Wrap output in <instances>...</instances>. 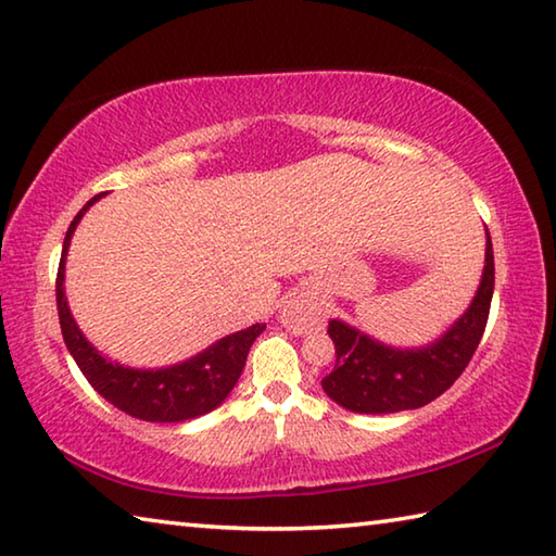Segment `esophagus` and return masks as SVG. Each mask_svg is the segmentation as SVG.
I'll list each match as a JSON object with an SVG mask.
<instances>
[{
    "instance_id": "esophagus-1",
    "label": "esophagus",
    "mask_w": 556,
    "mask_h": 556,
    "mask_svg": "<svg viewBox=\"0 0 556 556\" xmlns=\"http://www.w3.org/2000/svg\"><path fill=\"white\" fill-rule=\"evenodd\" d=\"M320 304L308 294H289L281 304V323L294 336H304L318 326Z\"/></svg>"
}]
</instances>
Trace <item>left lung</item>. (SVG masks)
Returning a JSON list of instances; mask_svg holds the SVG:
<instances>
[{"instance_id":"1","label":"left lung","mask_w":556,"mask_h":556,"mask_svg":"<svg viewBox=\"0 0 556 556\" xmlns=\"http://www.w3.org/2000/svg\"><path fill=\"white\" fill-rule=\"evenodd\" d=\"M493 279L489 236L486 267L469 311L426 350L383 348L345 323L330 320L328 336L336 342V367L323 377V391L355 413H399L428 406L459 379L477 352L486 330Z\"/></svg>"}]
</instances>
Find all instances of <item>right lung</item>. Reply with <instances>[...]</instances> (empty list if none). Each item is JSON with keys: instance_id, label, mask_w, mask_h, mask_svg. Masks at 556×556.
<instances>
[{"instance_id": "right-lung-1", "label": "right lung", "mask_w": 556, "mask_h": 556, "mask_svg": "<svg viewBox=\"0 0 556 556\" xmlns=\"http://www.w3.org/2000/svg\"><path fill=\"white\" fill-rule=\"evenodd\" d=\"M102 194L89 199L87 206L73 218L58 265L55 301L60 330H63V340L70 355L75 357L79 371H83L87 381L92 383L94 391L102 393L109 403H114L118 410L128 413V416L150 422H181L204 416V413L220 406L228 393L233 391L236 381L240 379V371L245 367L252 342H255L260 332L265 330V326L255 323V326L218 340L216 345H211L197 357L181 362V365L155 371L121 367L116 362L99 355V352L85 340L83 332H79L73 316H70L63 279L67 245L70 238L75 233V226L79 224L85 211Z\"/></svg>"}]
</instances>
